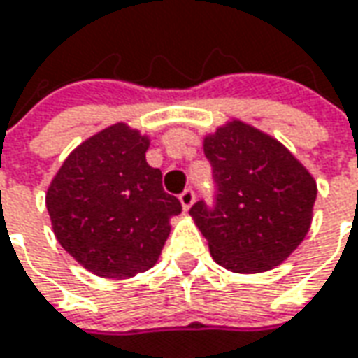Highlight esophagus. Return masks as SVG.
I'll return each mask as SVG.
<instances>
[{
    "mask_svg": "<svg viewBox=\"0 0 358 358\" xmlns=\"http://www.w3.org/2000/svg\"><path fill=\"white\" fill-rule=\"evenodd\" d=\"M194 200H196V194H194V190H190V188L180 194V203H182V208H184V210H190Z\"/></svg>",
    "mask_w": 358,
    "mask_h": 358,
    "instance_id": "esophagus-1",
    "label": "esophagus"
}]
</instances>
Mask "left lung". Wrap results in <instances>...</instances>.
Returning a JSON list of instances; mask_svg holds the SVG:
<instances>
[{"label": "left lung", "instance_id": "8db88e82", "mask_svg": "<svg viewBox=\"0 0 358 358\" xmlns=\"http://www.w3.org/2000/svg\"><path fill=\"white\" fill-rule=\"evenodd\" d=\"M216 202H196L190 216L214 262L236 273L283 264L307 236L317 184L289 150L241 120L203 138Z\"/></svg>", "mask_w": 358, "mask_h": 358}]
</instances>
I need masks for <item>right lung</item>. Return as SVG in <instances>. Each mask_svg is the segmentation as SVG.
<instances>
[{
	"label": "right lung",
	"mask_w": 358,
	"mask_h": 358,
	"mask_svg": "<svg viewBox=\"0 0 358 358\" xmlns=\"http://www.w3.org/2000/svg\"><path fill=\"white\" fill-rule=\"evenodd\" d=\"M148 136L117 122L79 144L45 202L63 250L99 278L127 279L158 262L182 203L148 166Z\"/></svg>",
	"instance_id": "right-lung-1"
}]
</instances>
